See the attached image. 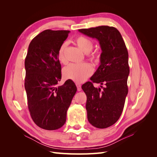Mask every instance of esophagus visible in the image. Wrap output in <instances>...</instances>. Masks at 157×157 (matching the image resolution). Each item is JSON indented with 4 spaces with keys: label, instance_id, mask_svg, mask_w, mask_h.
<instances>
[{
    "label": "esophagus",
    "instance_id": "esophagus-1",
    "mask_svg": "<svg viewBox=\"0 0 157 157\" xmlns=\"http://www.w3.org/2000/svg\"><path fill=\"white\" fill-rule=\"evenodd\" d=\"M76 86L77 87V90L78 91H81V85H80L79 83H76Z\"/></svg>",
    "mask_w": 157,
    "mask_h": 157
}]
</instances>
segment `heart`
<instances>
[{
    "instance_id": "obj_1",
    "label": "heart",
    "mask_w": 157,
    "mask_h": 157,
    "mask_svg": "<svg viewBox=\"0 0 157 157\" xmlns=\"http://www.w3.org/2000/svg\"><path fill=\"white\" fill-rule=\"evenodd\" d=\"M78 46L84 53L87 54L88 58L94 62H98L99 56L96 53H90L94 47L92 41L88 38L84 36H78L75 39ZM67 46L66 42H64L59 47L58 51V58L61 63L66 62L65 58V50ZM93 73V68L87 63H71L65 67L63 70V75L67 79L72 80L76 82H82L90 77Z\"/></svg>"
}]
</instances>
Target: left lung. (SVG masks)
<instances>
[{"label": "left lung", "instance_id": "obj_1", "mask_svg": "<svg viewBox=\"0 0 157 157\" xmlns=\"http://www.w3.org/2000/svg\"><path fill=\"white\" fill-rule=\"evenodd\" d=\"M79 32L96 39L100 44V65L82 89L87 97L86 109L89 122L98 128H106L119 119L128 92L130 73L128 52L120 32L115 27L102 25ZM100 83V88L93 83Z\"/></svg>", "mask_w": 157, "mask_h": 157}]
</instances>
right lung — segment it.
Returning <instances> with one entry per match:
<instances>
[{
	"mask_svg": "<svg viewBox=\"0 0 157 157\" xmlns=\"http://www.w3.org/2000/svg\"><path fill=\"white\" fill-rule=\"evenodd\" d=\"M69 32L50 29L41 32L31 40L25 60L28 109L35 124L47 130L64 125L67 109L77 92L71 80L56 86L61 78L58 51Z\"/></svg>",
	"mask_w": 157,
	"mask_h": 157,
	"instance_id": "add662e5",
	"label": "right lung"
}]
</instances>
